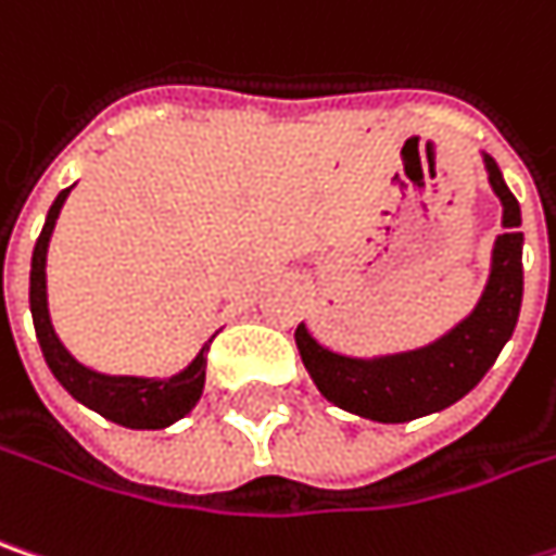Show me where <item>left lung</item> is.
I'll use <instances>...</instances> for the list:
<instances>
[{
    "label": "left lung",
    "mask_w": 556,
    "mask_h": 556,
    "mask_svg": "<svg viewBox=\"0 0 556 556\" xmlns=\"http://www.w3.org/2000/svg\"><path fill=\"white\" fill-rule=\"evenodd\" d=\"M481 160L491 191L501 198V226L506 229L491 248V270L481 299L434 343L387 355H345L317 343L308 327L299 324V355L327 403L380 425L412 421L459 403L509 343L522 308V213L494 156L481 153Z\"/></svg>",
    "instance_id": "1"
}]
</instances>
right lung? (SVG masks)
<instances>
[{
    "instance_id": "add662e5",
    "label": "right lung",
    "mask_w": 556,
    "mask_h": 556,
    "mask_svg": "<svg viewBox=\"0 0 556 556\" xmlns=\"http://www.w3.org/2000/svg\"><path fill=\"white\" fill-rule=\"evenodd\" d=\"M72 188L59 191L52 201L43 232L34 245L30 257V314H34V330L37 343L43 349V358L50 365L52 377L81 403L93 408L97 415L110 418L122 428L135 431H156L169 428L179 418H185L191 408L198 406L204 393V375H207V349L211 340L201 345V352L173 377H138V375H103L93 371L90 365L78 362L65 343L59 340L50 317V302H47V251H50L52 229L62 213V204Z\"/></svg>"
}]
</instances>
